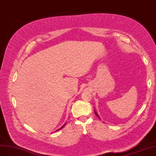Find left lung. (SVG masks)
<instances>
[{"label":"left lung","instance_id":"8db88e82","mask_svg":"<svg viewBox=\"0 0 156 156\" xmlns=\"http://www.w3.org/2000/svg\"><path fill=\"white\" fill-rule=\"evenodd\" d=\"M94 112H95V114H96V116H98V118H100V116H98V114H97V113H96V111H94Z\"/></svg>","mask_w":156,"mask_h":156}]
</instances>
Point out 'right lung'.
<instances>
[{"label": "right lung", "mask_w": 156, "mask_h": 156, "mask_svg": "<svg viewBox=\"0 0 156 156\" xmlns=\"http://www.w3.org/2000/svg\"><path fill=\"white\" fill-rule=\"evenodd\" d=\"M65 125H66V123H65V124H64V125H63V126H62V127H61V128H60V129H58V130H60V129H63V126H65Z\"/></svg>", "instance_id": "obj_1"}]
</instances>
